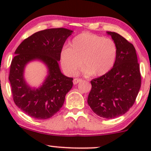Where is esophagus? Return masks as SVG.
<instances>
[{
    "mask_svg": "<svg viewBox=\"0 0 151 151\" xmlns=\"http://www.w3.org/2000/svg\"><path fill=\"white\" fill-rule=\"evenodd\" d=\"M82 81V79H78V78H76V79H74V84H77L78 83H79V82H81V81Z\"/></svg>",
    "mask_w": 151,
    "mask_h": 151,
    "instance_id": "34e87169",
    "label": "esophagus"
}]
</instances>
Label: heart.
<instances>
[{"mask_svg": "<svg viewBox=\"0 0 151 151\" xmlns=\"http://www.w3.org/2000/svg\"><path fill=\"white\" fill-rule=\"evenodd\" d=\"M116 57L117 46L113 40L82 32L72 39L68 48L62 50L60 62L69 75H75L82 64L84 73L102 76L111 70Z\"/></svg>", "mask_w": 151, "mask_h": 151, "instance_id": "1", "label": "heart"}]
</instances>
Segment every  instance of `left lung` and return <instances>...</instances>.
I'll use <instances>...</instances> for the list:
<instances>
[{
    "label": "left lung",
    "instance_id": "8db88e82",
    "mask_svg": "<svg viewBox=\"0 0 151 151\" xmlns=\"http://www.w3.org/2000/svg\"><path fill=\"white\" fill-rule=\"evenodd\" d=\"M106 32L116 44V60L108 73L91 81L87 102L96 115L109 119L124 115L133 105L141 77L133 45L116 32Z\"/></svg>",
    "mask_w": 151,
    "mask_h": 151
}]
</instances>
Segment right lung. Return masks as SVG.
I'll return each mask as SVG.
<instances>
[{
    "mask_svg": "<svg viewBox=\"0 0 151 151\" xmlns=\"http://www.w3.org/2000/svg\"><path fill=\"white\" fill-rule=\"evenodd\" d=\"M72 32L62 27L39 31L24 40L15 50L8 77L13 101L34 119L42 120L53 116L72 88L73 79L64 75L58 64L64 44ZM34 60L42 61L48 67V75L39 88H30L24 78L26 65Z\"/></svg>",
    "mask_w": 151,
    "mask_h": 151,
    "instance_id": "1",
    "label": "right lung"
}]
</instances>
